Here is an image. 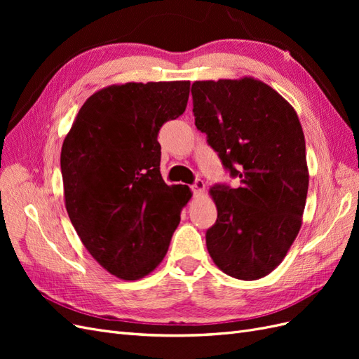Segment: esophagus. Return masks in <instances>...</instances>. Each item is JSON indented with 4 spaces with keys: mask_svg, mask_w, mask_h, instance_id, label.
I'll use <instances>...</instances> for the list:
<instances>
[{
    "mask_svg": "<svg viewBox=\"0 0 359 359\" xmlns=\"http://www.w3.org/2000/svg\"><path fill=\"white\" fill-rule=\"evenodd\" d=\"M191 190L194 194H196V196H199V194H202L205 190V182L202 180H196L191 186Z\"/></svg>",
    "mask_w": 359,
    "mask_h": 359,
    "instance_id": "obj_1",
    "label": "esophagus"
}]
</instances>
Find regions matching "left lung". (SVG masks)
Listing matches in <instances>:
<instances>
[{
    "mask_svg": "<svg viewBox=\"0 0 359 359\" xmlns=\"http://www.w3.org/2000/svg\"><path fill=\"white\" fill-rule=\"evenodd\" d=\"M194 123L241 186H214L217 222L206 248L224 274L257 280L281 264L302 224L309 190L306 139L292 104L265 82L196 81Z\"/></svg>",
    "mask_w": 359,
    "mask_h": 359,
    "instance_id": "1",
    "label": "left lung"
}]
</instances>
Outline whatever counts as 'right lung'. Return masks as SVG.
<instances>
[{"mask_svg":"<svg viewBox=\"0 0 359 359\" xmlns=\"http://www.w3.org/2000/svg\"><path fill=\"white\" fill-rule=\"evenodd\" d=\"M190 81L114 83L82 104L61 148L64 203L88 253L107 273L139 280L160 265L187 186L160 173V127L187 107Z\"/></svg>","mask_w":359,"mask_h":359,"instance_id":"right-lung-1","label":"right lung"}]
</instances>
